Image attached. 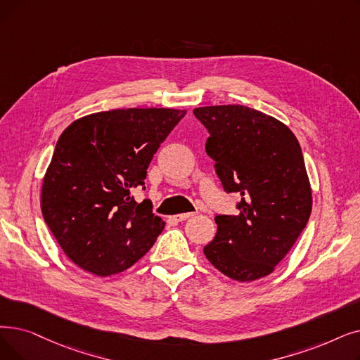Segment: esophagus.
<instances>
[{
    "instance_id": "obj_1",
    "label": "esophagus",
    "mask_w": 360,
    "mask_h": 360,
    "mask_svg": "<svg viewBox=\"0 0 360 360\" xmlns=\"http://www.w3.org/2000/svg\"><path fill=\"white\" fill-rule=\"evenodd\" d=\"M195 216V213H181V214H175L174 216V221L175 222H182V221H186V219H190Z\"/></svg>"
}]
</instances>
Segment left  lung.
Listing matches in <instances>:
<instances>
[{"mask_svg":"<svg viewBox=\"0 0 360 360\" xmlns=\"http://www.w3.org/2000/svg\"><path fill=\"white\" fill-rule=\"evenodd\" d=\"M210 136L206 153L240 213L217 214L205 255L224 275L248 283L269 275L306 228L311 190L303 154L287 124L240 104L194 108Z\"/></svg>","mask_w":360,"mask_h":360,"instance_id":"obj_1","label":"left lung"}]
</instances>
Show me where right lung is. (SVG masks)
<instances>
[{"mask_svg": "<svg viewBox=\"0 0 360 360\" xmlns=\"http://www.w3.org/2000/svg\"><path fill=\"white\" fill-rule=\"evenodd\" d=\"M185 113L117 108L77 119L60 135L42 181L41 210L81 269L98 276L123 272L158 240L165 221L131 193L146 190L153 155Z\"/></svg>", "mask_w": 360, "mask_h": 360, "instance_id": "add662e5", "label": "right lung"}]
</instances>
